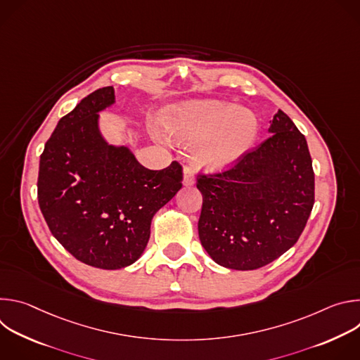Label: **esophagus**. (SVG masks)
Here are the masks:
<instances>
[{"label":"esophagus","instance_id":"34e87169","mask_svg":"<svg viewBox=\"0 0 360 360\" xmlns=\"http://www.w3.org/2000/svg\"><path fill=\"white\" fill-rule=\"evenodd\" d=\"M184 184L186 186H191L195 184V175H193V169L191 167L184 168Z\"/></svg>","mask_w":360,"mask_h":360}]
</instances>
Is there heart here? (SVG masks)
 <instances>
[{
  "instance_id": "heart-1",
  "label": "heart",
  "mask_w": 360,
  "mask_h": 360,
  "mask_svg": "<svg viewBox=\"0 0 360 360\" xmlns=\"http://www.w3.org/2000/svg\"><path fill=\"white\" fill-rule=\"evenodd\" d=\"M171 135L195 143V158L212 168L225 167L252 146L258 121L248 110L222 101H198L178 108L168 121Z\"/></svg>"
}]
</instances>
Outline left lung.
Instances as JSON below:
<instances>
[{
	"label": "left lung",
	"mask_w": 360,
	"mask_h": 360,
	"mask_svg": "<svg viewBox=\"0 0 360 360\" xmlns=\"http://www.w3.org/2000/svg\"><path fill=\"white\" fill-rule=\"evenodd\" d=\"M271 136L226 169L198 172L199 239L221 266L253 271L278 259L302 235L315 203L304 135L283 112Z\"/></svg>",
	"instance_id": "1"
}]
</instances>
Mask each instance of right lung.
Segmentation results:
<instances>
[{
	"instance_id": "1",
	"label": "right lung",
	"mask_w": 360,
	"mask_h": 360,
	"mask_svg": "<svg viewBox=\"0 0 360 360\" xmlns=\"http://www.w3.org/2000/svg\"><path fill=\"white\" fill-rule=\"evenodd\" d=\"M114 102V88L85 96L63 117L39 158L38 203L54 238L75 259L121 269L142 255L150 221L182 188V165L142 167L127 148L108 145L98 111Z\"/></svg>"
}]
</instances>
